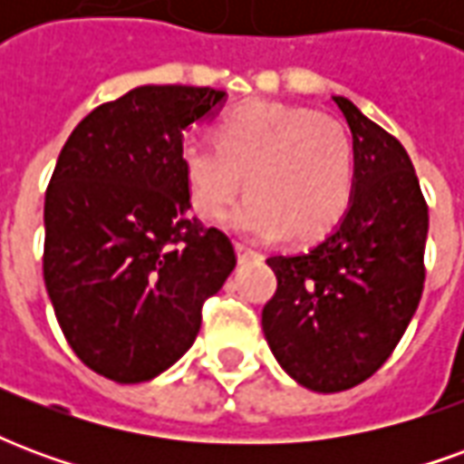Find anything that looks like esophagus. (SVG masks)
<instances>
[{
  "label": "esophagus",
  "mask_w": 464,
  "mask_h": 464,
  "mask_svg": "<svg viewBox=\"0 0 464 464\" xmlns=\"http://www.w3.org/2000/svg\"><path fill=\"white\" fill-rule=\"evenodd\" d=\"M236 251H238V261H253V258H258L261 253L258 251H253V248H248L246 243H236Z\"/></svg>",
  "instance_id": "esophagus-1"
}]
</instances>
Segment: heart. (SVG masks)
Masks as SVG:
<instances>
[{
	"label": "heart",
	"instance_id": "heart-1",
	"mask_svg": "<svg viewBox=\"0 0 464 464\" xmlns=\"http://www.w3.org/2000/svg\"><path fill=\"white\" fill-rule=\"evenodd\" d=\"M216 141L181 146L183 179L201 218H221L238 193H251L228 226L251 238L318 241L353 201V141L338 119L305 106L253 102L216 126Z\"/></svg>",
	"mask_w": 464,
	"mask_h": 464
}]
</instances>
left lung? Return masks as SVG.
<instances>
[{
    "label": "left lung",
    "mask_w": 464,
    "mask_h": 464,
    "mask_svg": "<svg viewBox=\"0 0 464 464\" xmlns=\"http://www.w3.org/2000/svg\"><path fill=\"white\" fill-rule=\"evenodd\" d=\"M353 133V201L335 231L305 253L271 256L278 288L263 333L303 388L341 392L390 358L425 283L428 201L402 143L333 96Z\"/></svg>",
    "instance_id": "left-lung-1"
}]
</instances>
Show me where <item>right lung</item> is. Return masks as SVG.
<instances>
[{
    "instance_id": "add662e5",
    "label": "right lung",
    "mask_w": 464,
    "mask_h": 464,
    "mask_svg": "<svg viewBox=\"0 0 464 464\" xmlns=\"http://www.w3.org/2000/svg\"><path fill=\"white\" fill-rule=\"evenodd\" d=\"M226 92L139 86L76 123L46 186L44 283L76 358L114 382L171 368L236 268L183 179V131Z\"/></svg>"
}]
</instances>
